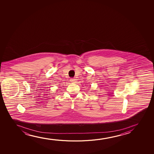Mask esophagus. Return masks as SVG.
<instances>
[{"label": "esophagus", "mask_w": 154, "mask_h": 154, "mask_svg": "<svg viewBox=\"0 0 154 154\" xmlns=\"http://www.w3.org/2000/svg\"><path fill=\"white\" fill-rule=\"evenodd\" d=\"M70 80V82H74V83L76 82V79H74V78H71Z\"/></svg>", "instance_id": "esophagus-1"}]
</instances>
